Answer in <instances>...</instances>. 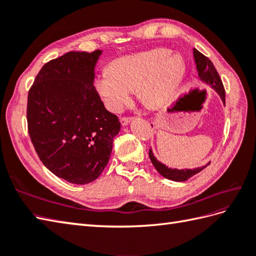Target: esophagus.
Segmentation results:
<instances>
[{"label": "esophagus", "instance_id": "1", "mask_svg": "<svg viewBox=\"0 0 256 256\" xmlns=\"http://www.w3.org/2000/svg\"><path fill=\"white\" fill-rule=\"evenodd\" d=\"M131 120L132 118H128V116H122V118H120V122H121V124L124 126V125H128Z\"/></svg>", "mask_w": 256, "mask_h": 256}]
</instances>
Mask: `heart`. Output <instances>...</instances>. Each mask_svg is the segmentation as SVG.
<instances>
[{
    "instance_id": "heart-1",
    "label": "heart",
    "mask_w": 256,
    "mask_h": 256,
    "mask_svg": "<svg viewBox=\"0 0 256 256\" xmlns=\"http://www.w3.org/2000/svg\"><path fill=\"white\" fill-rule=\"evenodd\" d=\"M156 48L114 60L96 77V88L108 108L120 112L131 101L135 88L145 103L160 106L176 94L186 72L178 54Z\"/></svg>"
}]
</instances>
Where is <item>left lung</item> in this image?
<instances>
[{
  "label": "left lung",
  "instance_id": "8db88e82",
  "mask_svg": "<svg viewBox=\"0 0 256 256\" xmlns=\"http://www.w3.org/2000/svg\"><path fill=\"white\" fill-rule=\"evenodd\" d=\"M194 62H196V67H197L198 70V74L200 79L204 81L206 84H210L212 88H214L216 92H218L219 96H221L222 101L226 104V90L224 84H222V80L220 78V76L216 72V69L214 68V64L211 62L210 59L208 57H206L204 54H201L200 52H198L197 50L194 48ZM150 158L153 162L154 167L156 168V170L158 172L162 177H165L170 180H174V182H184L187 180L188 178L192 177L196 174H198L199 172H201L208 166L210 162H208L206 166L202 167H198L194 168V170H172V168H168L167 166H165L164 164H162L158 160H157L152 150H150Z\"/></svg>",
  "mask_w": 256,
  "mask_h": 256
}]
</instances>
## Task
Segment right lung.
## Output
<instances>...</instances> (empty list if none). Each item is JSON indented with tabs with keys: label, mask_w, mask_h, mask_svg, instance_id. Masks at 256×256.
I'll return each mask as SVG.
<instances>
[{
	"label": "right lung",
	"mask_w": 256,
	"mask_h": 256,
	"mask_svg": "<svg viewBox=\"0 0 256 256\" xmlns=\"http://www.w3.org/2000/svg\"><path fill=\"white\" fill-rule=\"evenodd\" d=\"M101 54L70 52L46 62L27 98V128L38 157L72 184H89L101 175L121 128L94 86Z\"/></svg>",
	"instance_id": "right-lung-1"
}]
</instances>
